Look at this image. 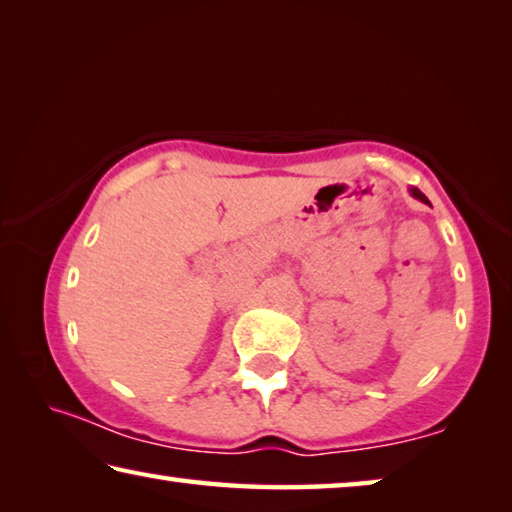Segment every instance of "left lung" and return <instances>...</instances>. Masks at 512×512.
Listing matches in <instances>:
<instances>
[{
	"mask_svg": "<svg viewBox=\"0 0 512 512\" xmlns=\"http://www.w3.org/2000/svg\"><path fill=\"white\" fill-rule=\"evenodd\" d=\"M409 192H411V196H413V198H418V201H422V203H429V201H427V196H424V194L420 192V189H415V187H411V189H409Z\"/></svg>",
	"mask_w": 512,
	"mask_h": 512,
	"instance_id": "left-lung-1",
	"label": "left lung"
}]
</instances>
